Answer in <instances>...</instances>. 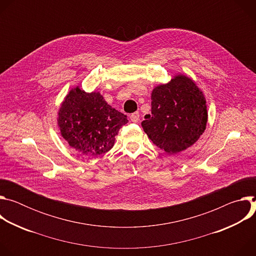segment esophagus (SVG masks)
I'll list each match as a JSON object with an SVG mask.
<instances>
[{
  "label": "esophagus",
  "instance_id": "esophagus-1",
  "mask_svg": "<svg viewBox=\"0 0 256 256\" xmlns=\"http://www.w3.org/2000/svg\"><path fill=\"white\" fill-rule=\"evenodd\" d=\"M130 120L132 122H138V120H140V114L138 112H134V114H130Z\"/></svg>",
  "mask_w": 256,
  "mask_h": 256
}]
</instances>
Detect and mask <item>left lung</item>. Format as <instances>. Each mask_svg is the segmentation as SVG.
Instances as JSON below:
<instances>
[{"label":"left lung","instance_id":"left-lung-1","mask_svg":"<svg viewBox=\"0 0 256 256\" xmlns=\"http://www.w3.org/2000/svg\"><path fill=\"white\" fill-rule=\"evenodd\" d=\"M152 110L142 126L149 138L167 154L188 149L206 128V101L196 83L184 74L156 86L151 94Z\"/></svg>","mask_w":256,"mask_h":256}]
</instances>
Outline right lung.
I'll list each match as a JSON object with an SVG mask.
<instances>
[{
  "label": "right lung",
  "mask_w": 256,
  "mask_h": 256,
  "mask_svg": "<svg viewBox=\"0 0 256 256\" xmlns=\"http://www.w3.org/2000/svg\"><path fill=\"white\" fill-rule=\"evenodd\" d=\"M128 122L126 116L107 104L99 92L88 93L79 86L68 91L58 112L60 136L86 156L112 150L120 128Z\"/></svg>",
  "instance_id": "obj_1"
}]
</instances>
